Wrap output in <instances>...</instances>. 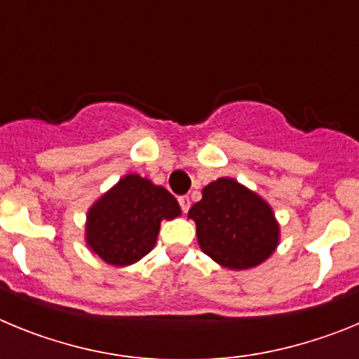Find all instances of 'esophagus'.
<instances>
[{
    "label": "esophagus",
    "instance_id": "esophagus-1",
    "mask_svg": "<svg viewBox=\"0 0 359 359\" xmlns=\"http://www.w3.org/2000/svg\"><path fill=\"white\" fill-rule=\"evenodd\" d=\"M177 201H180V207H182L183 214H187V212H189V208H190V198H189V196H182V198L177 199Z\"/></svg>",
    "mask_w": 359,
    "mask_h": 359
}]
</instances>
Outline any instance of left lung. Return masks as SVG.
I'll return each mask as SVG.
<instances>
[{
  "instance_id": "left-lung-1",
  "label": "left lung",
  "mask_w": 359,
  "mask_h": 359,
  "mask_svg": "<svg viewBox=\"0 0 359 359\" xmlns=\"http://www.w3.org/2000/svg\"><path fill=\"white\" fill-rule=\"evenodd\" d=\"M189 217L196 221L203 252L224 268H255L278 244L271 207L231 177H219L205 187Z\"/></svg>"
}]
</instances>
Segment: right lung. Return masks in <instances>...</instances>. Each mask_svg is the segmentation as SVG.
<instances>
[{
  "label": "right lung",
  "mask_w": 359,
  "mask_h": 359,
  "mask_svg": "<svg viewBox=\"0 0 359 359\" xmlns=\"http://www.w3.org/2000/svg\"><path fill=\"white\" fill-rule=\"evenodd\" d=\"M180 214L169 190L128 174L90 208L86 243L107 264H135L154 248L161 221Z\"/></svg>",
  "instance_id": "obj_1"
}]
</instances>
